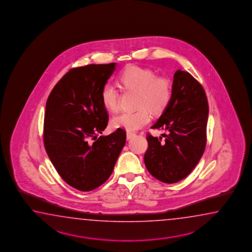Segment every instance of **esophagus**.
<instances>
[{
    "label": "esophagus",
    "instance_id": "1",
    "mask_svg": "<svg viewBox=\"0 0 252 252\" xmlns=\"http://www.w3.org/2000/svg\"><path fill=\"white\" fill-rule=\"evenodd\" d=\"M134 136H135V134H134L133 132H129V131H127V139H132Z\"/></svg>",
    "mask_w": 252,
    "mask_h": 252
}]
</instances>
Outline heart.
I'll list each match as a JSON object with an SVG mask.
<instances>
[{
	"label": "heart",
	"mask_w": 252,
	"mask_h": 252,
	"mask_svg": "<svg viewBox=\"0 0 252 252\" xmlns=\"http://www.w3.org/2000/svg\"><path fill=\"white\" fill-rule=\"evenodd\" d=\"M120 81L124 88L138 92L135 112H124L112 120L114 128L135 131L150 122V113H160L171 101L172 86L166 77L156 76L150 69L129 65L121 73ZM101 99L108 111L115 113L119 110V91L112 83L102 86Z\"/></svg>",
	"instance_id": "b5f03b06"
}]
</instances>
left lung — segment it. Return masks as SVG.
I'll return each mask as SVG.
<instances>
[{
  "instance_id": "1",
  "label": "left lung",
  "mask_w": 252,
  "mask_h": 252,
  "mask_svg": "<svg viewBox=\"0 0 252 252\" xmlns=\"http://www.w3.org/2000/svg\"><path fill=\"white\" fill-rule=\"evenodd\" d=\"M209 108L203 86L188 72L174 75L171 101L151 128L166 130L159 137L147 135L145 166L161 182L173 184L188 177L206 146Z\"/></svg>"
}]
</instances>
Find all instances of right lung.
<instances>
[{"instance_id":"right-lung-1","label":"right lung","mask_w":252,"mask_h":252,"mask_svg":"<svg viewBox=\"0 0 252 252\" xmlns=\"http://www.w3.org/2000/svg\"><path fill=\"white\" fill-rule=\"evenodd\" d=\"M115 67L110 63L72 68L46 103L43 140L48 158L64 182L83 192L107 180L126 142L124 128L98 137L109 118L101 91Z\"/></svg>"}]
</instances>
